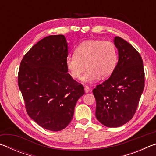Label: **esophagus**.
Here are the masks:
<instances>
[{"label":"esophagus","mask_w":156,"mask_h":156,"mask_svg":"<svg viewBox=\"0 0 156 156\" xmlns=\"http://www.w3.org/2000/svg\"><path fill=\"white\" fill-rule=\"evenodd\" d=\"M89 91H90V89H89L88 86L84 87V91H85V93H88V92H89Z\"/></svg>","instance_id":"34e87169"}]
</instances>
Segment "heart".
<instances>
[{"label":"heart","instance_id":"heart-1","mask_svg":"<svg viewBox=\"0 0 156 156\" xmlns=\"http://www.w3.org/2000/svg\"><path fill=\"white\" fill-rule=\"evenodd\" d=\"M118 62V53L114 44L110 41L87 40L76 47L74 54L66 58L65 64L69 73L74 79L80 78L87 69L82 80L94 83L100 77H109Z\"/></svg>","mask_w":156,"mask_h":156}]
</instances>
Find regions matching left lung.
Masks as SVG:
<instances>
[{
	"instance_id": "8db88e82",
	"label": "left lung",
	"mask_w": 156,
	"mask_h": 156,
	"mask_svg": "<svg viewBox=\"0 0 156 156\" xmlns=\"http://www.w3.org/2000/svg\"><path fill=\"white\" fill-rule=\"evenodd\" d=\"M114 44L118 64L110 77L93 89L96 117L108 127H118L133 117L144 87L143 61L138 51L118 36Z\"/></svg>"
}]
</instances>
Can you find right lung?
Returning a JSON list of instances; mask_svg holds the SVG:
<instances>
[{"label":"right lung","instance_id":"obj_1","mask_svg":"<svg viewBox=\"0 0 156 156\" xmlns=\"http://www.w3.org/2000/svg\"><path fill=\"white\" fill-rule=\"evenodd\" d=\"M68 47L63 35L44 37L23 58L18 87L29 116L44 129L58 131L72 121L84 87L67 73Z\"/></svg>","mask_w":156,"mask_h":156}]
</instances>
